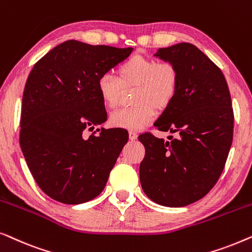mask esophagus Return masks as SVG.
I'll list each match as a JSON object with an SVG mask.
<instances>
[{
  "label": "esophagus",
  "instance_id": "34e87169",
  "mask_svg": "<svg viewBox=\"0 0 252 252\" xmlns=\"http://www.w3.org/2000/svg\"><path fill=\"white\" fill-rule=\"evenodd\" d=\"M128 135H129L130 140H136L137 139V133L133 132V130H130V132L128 133Z\"/></svg>",
  "mask_w": 252,
  "mask_h": 252
}]
</instances>
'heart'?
Returning a JSON list of instances; mask_svg holds the SVG:
<instances>
[{"instance_id":"1","label":"heart","mask_w":252,"mask_h":252,"mask_svg":"<svg viewBox=\"0 0 252 252\" xmlns=\"http://www.w3.org/2000/svg\"><path fill=\"white\" fill-rule=\"evenodd\" d=\"M117 73L118 77L109 72L99 75L96 87L102 102L111 109L119 105L124 88H136L133 93L135 105L110 116V124L118 128H143L154 120L156 109L163 111L173 103L180 87L179 70L170 61L134 55L120 65Z\"/></svg>"}]
</instances>
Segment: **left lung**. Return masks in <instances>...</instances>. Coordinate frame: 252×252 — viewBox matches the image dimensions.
Wrapping results in <instances>:
<instances>
[{
    "instance_id": "left-lung-1",
    "label": "left lung",
    "mask_w": 252,
    "mask_h": 252,
    "mask_svg": "<svg viewBox=\"0 0 252 252\" xmlns=\"http://www.w3.org/2000/svg\"><path fill=\"white\" fill-rule=\"evenodd\" d=\"M179 70L180 87L173 103L155 123L168 141L149 132L140 181L151 201L179 208L204 197L225 167L233 141L234 112L222 72L194 44L182 42L156 54Z\"/></svg>"
}]
</instances>
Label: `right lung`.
Masks as SVG:
<instances>
[{
	"label": "right lung",
	"mask_w": 252,
	"mask_h": 252,
	"mask_svg": "<svg viewBox=\"0 0 252 252\" xmlns=\"http://www.w3.org/2000/svg\"><path fill=\"white\" fill-rule=\"evenodd\" d=\"M133 48L92 46L75 40L58 44L27 78L19 143L34 180L55 201L81 204L104 189L128 141L123 128L96 129L105 122L96 82L126 60Z\"/></svg>",
	"instance_id": "add662e5"
}]
</instances>
